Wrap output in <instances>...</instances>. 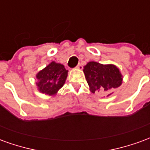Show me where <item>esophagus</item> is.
Returning <instances> with one entry per match:
<instances>
[{"mask_svg": "<svg viewBox=\"0 0 150 150\" xmlns=\"http://www.w3.org/2000/svg\"><path fill=\"white\" fill-rule=\"evenodd\" d=\"M76 68L79 69V70H81V69H83V66H82L81 63H79L78 65H77V67H76Z\"/></svg>", "mask_w": 150, "mask_h": 150, "instance_id": "esophagus-1", "label": "esophagus"}]
</instances>
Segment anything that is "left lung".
Segmentation results:
<instances>
[{
  "label": "left lung",
  "instance_id": "1",
  "mask_svg": "<svg viewBox=\"0 0 150 150\" xmlns=\"http://www.w3.org/2000/svg\"><path fill=\"white\" fill-rule=\"evenodd\" d=\"M83 73L92 93L108 94V96L112 90L119 88L122 83V75L112 64L104 65L89 62L83 67Z\"/></svg>",
  "mask_w": 150,
  "mask_h": 150
}]
</instances>
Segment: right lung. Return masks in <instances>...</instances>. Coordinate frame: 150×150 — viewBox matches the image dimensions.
Masks as SVG:
<instances>
[{"label": "right lung", "mask_w": 150, "mask_h": 150, "mask_svg": "<svg viewBox=\"0 0 150 150\" xmlns=\"http://www.w3.org/2000/svg\"><path fill=\"white\" fill-rule=\"evenodd\" d=\"M67 73L68 71L62 64L51 62L36 75V85L38 91L49 96L56 95L65 83Z\"/></svg>", "instance_id": "1"}]
</instances>
